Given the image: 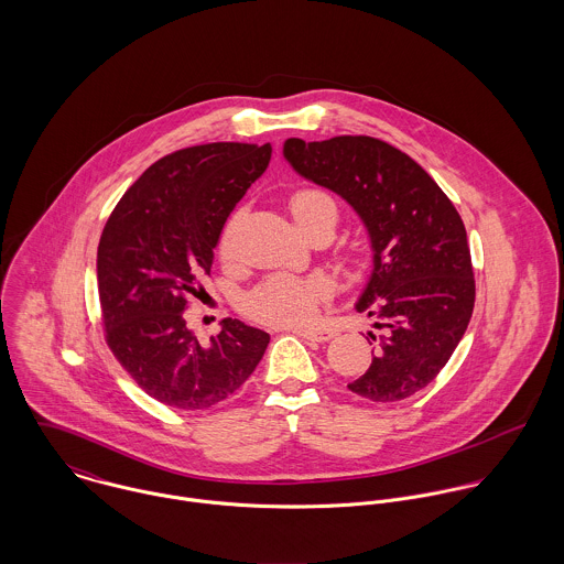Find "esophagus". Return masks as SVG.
I'll list each match as a JSON object with an SVG mask.
<instances>
[{
	"label": "esophagus",
	"instance_id": "obj_1",
	"mask_svg": "<svg viewBox=\"0 0 564 564\" xmlns=\"http://www.w3.org/2000/svg\"><path fill=\"white\" fill-rule=\"evenodd\" d=\"M300 336L308 338V340H317V343H327L329 338L336 336L334 329H323V327H300L295 329Z\"/></svg>",
	"mask_w": 564,
	"mask_h": 564
}]
</instances>
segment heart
Listing matches in <instances>:
<instances>
[{"label":"heart","instance_id":"obj_1","mask_svg":"<svg viewBox=\"0 0 564 564\" xmlns=\"http://www.w3.org/2000/svg\"><path fill=\"white\" fill-rule=\"evenodd\" d=\"M289 208L306 237L319 230H327L332 235L340 217L338 202L332 197V193L317 186L297 188L289 199ZM237 221L239 217L235 215L221 230L219 256L224 260L232 256ZM347 262L354 267H365L367 256L360 247H354L347 253ZM332 291L334 286L325 275L278 273L245 293L242 313L253 322L267 325H302L315 319L319 306L332 295Z\"/></svg>","mask_w":564,"mask_h":564}]
</instances>
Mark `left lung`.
Returning a JSON list of instances; mask_svg holds the SVG:
<instances>
[{"label":"left lung","mask_w":564,"mask_h":564,"mask_svg":"<svg viewBox=\"0 0 564 564\" xmlns=\"http://www.w3.org/2000/svg\"><path fill=\"white\" fill-rule=\"evenodd\" d=\"M284 156L347 199L373 242V275L356 306L376 319L373 360L347 389L369 402L408 400L441 373L474 315L476 278L456 206L421 164L373 137L289 139Z\"/></svg>","instance_id":"1"}]
</instances>
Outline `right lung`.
Returning <instances> with one entry per match:
<instances>
[{
	"label": "right lung",
	"mask_w": 564,
	"mask_h": 564,
	"mask_svg": "<svg viewBox=\"0 0 564 564\" xmlns=\"http://www.w3.org/2000/svg\"><path fill=\"white\" fill-rule=\"evenodd\" d=\"M271 161V145L206 143L162 156L126 191L97 247L104 338L156 402L208 410L235 395L269 334L224 319L202 345L184 311L210 275L226 219Z\"/></svg>",
	"instance_id": "add662e5"
}]
</instances>
